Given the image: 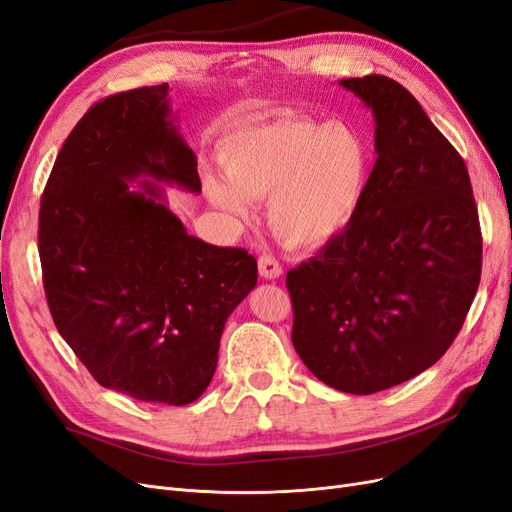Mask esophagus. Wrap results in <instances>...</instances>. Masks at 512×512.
<instances>
[{"instance_id":"obj_1","label":"esophagus","mask_w":512,"mask_h":512,"mask_svg":"<svg viewBox=\"0 0 512 512\" xmlns=\"http://www.w3.org/2000/svg\"><path fill=\"white\" fill-rule=\"evenodd\" d=\"M257 266H259L261 278H266V280H274V278H278L280 274H283V268H280V263L270 253H263L259 257V261H257Z\"/></svg>"}]
</instances>
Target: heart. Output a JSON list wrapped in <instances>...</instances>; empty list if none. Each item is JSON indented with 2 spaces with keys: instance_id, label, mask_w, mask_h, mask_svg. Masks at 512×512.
I'll return each instance as SVG.
<instances>
[{
  "instance_id": "1",
  "label": "heart",
  "mask_w": 512,
  "mask_h": 512,
  "mask_svg": "<svg viewBox=\"0 0 512 512\" xmlns=\"http://www.w3.org/2000/svg\"><path fill=\"white\" fill-rule=\"evenodd\" d=\"M219 163L225 178L204 176L214 206L246 221L251 200L270 197L276 236L291 246H317L353 221L368 189L372 148L349 125L278 117L225 138Z\"/></svg>"
}]
</instances>
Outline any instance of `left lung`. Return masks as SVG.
I'll return each instance as SVG.
<instances>
[{
	"label": "left lung",
	"mask_w": 512,
	"mask_h": 512,
	"mask_svg": "<svg viewBox=\"0 0 512 512\" xmlns=\"http://www.w3.org/2000/svg\"><path fill=\"white\" fill-rule=\"evenodd\" d=\"M374 114L376 161L353 221L287 272L291 340L319 381L370 395L447 353L481 280L468 168L400 82L340 80Z\"/></svg>",
	"instance_id": "8db88e82"
}]
</instances>
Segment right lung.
Returning a JSON list of instances; mask_svg holds the SVG:
<instances>
[{
  "instance_id": "add662e5",
  "label": "right lung",
  "mask_w": 512,
  "mask_h": 512,
  "mask_svg": "<svg viewBox=\"0 0 512 512\" xmlns=\"http://www.w3.org/2000/svg\"><path fill=\"white\" fill-rule=\"evenodd\" d=\"M140 175L156 183L131 192ZM157 183L202 191L168 82L93 104L40 200L42 283L59 334L97 383L185 406L212 381L225 321L257 285V261L189 236Z\"/></svg>"
}]
</instances>
